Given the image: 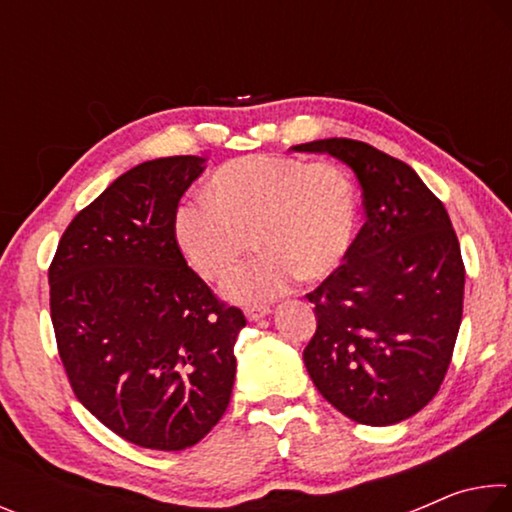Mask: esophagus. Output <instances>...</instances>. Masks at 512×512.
Here are the masks:
<instances>
[{
    "mask_svg": "<svg viewBox=\"0 0 512 512\" xmlns=\"http://www.w3.org/2000/svg\"><path fill=\"white\" fill-rule=\"evenodd\" d=\"M268 307H246L244 309V314H246V318L250 320V323H255V320H259V318H264L266 314H268Z\"/></svg>",
    "mask_w": 512,
    "mask_h": 512,
    "instance_id": "obj_1",
    "label": "esophagus"
}]
</instances>
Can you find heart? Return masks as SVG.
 Masks as SVG:
<instances>
[{
  "label": "heart",
  "mask_w": 512,
  "mask_h": 512,
  "mask_svg": "<svg viewBox=\"0 0 512 512\" xmlns=\"http://www.w3.org/2000/svg\"><path fill=\"white\" fill-rule=\"evenodd\" d=\"M357 225V187L339 164L248 155L212 173L207 201L180 203L171 230L187 264L207 282L228 280L253 237L262 255L225 291L237 302H266L298 277L332 275L348 257Z\"/></svg>",
  "instance_id": "heart-1"
}]
</instances>
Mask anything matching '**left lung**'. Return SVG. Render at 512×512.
Here are the masks:
<instances>
[{"mask_svg":"<svg viewBox=\"0 0 512 512\" xmlns=\"http://www.w3.org/2000/svg\"><path fill=\"white\" fill-rule=\"evenodd\" d=\"M293 149L352 167L366 207L348 257L307 293V372L350 420L402 422L438 393L461 327L465 266L452 221L409 164L375 146L329 137Z\"/></svg>","mask_w":512,"mask_h":512,"instance_id":"1","label":"left lung"}]
</instances>
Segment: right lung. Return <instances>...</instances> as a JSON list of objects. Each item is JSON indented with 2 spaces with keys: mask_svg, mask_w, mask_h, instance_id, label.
Here are the masks:
<instances>
[{
  "mask_svg": "<svg viewBox=\"0 0 512 512\" xmlns=\"http://www.w3.org/2000/svg\"><path fill=\"white\" fill-rule=\"evenodd\" d=\"M203 158L149 160L67 225L49 266V307L74 395L128 443L180 452L230 404L246 325L187 266L171 221Z\"/></svg>",
  "mask_w": 512,
  "mask_h": 512,
  "instance_id": "obj_1",
  "label": "right lung"
}]
</instances>
